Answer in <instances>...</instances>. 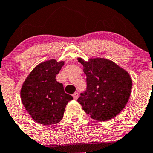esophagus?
Returning <instances> with one entry per match:
<instances>
[{
  "mask_svg": "<svg viewBox=\"0 0 153 153\" xmlns=\"http://www.w3.org/2000/svg\"><path fill=\"white\" fill-rule=\"evenodd\" d=\"M73 97H74V100H77V98H78V97H79V94L78 93H74V94H73Z\"/></svg>",
  "mask_w": 153,
  "mask_h": 153,
  "instance_id": "1",
  "label": "esophagus"
}]
</instances>
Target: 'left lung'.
I'll list each match as a JSON object with an SVG mask.
<instances>
[{
	"instance_id": "left-lung-1",
	"label": "left lung",
	"mask_w": 153,
	"mask_h": 153,
	"mask_svg": "<svg viewBox=\"0 0 153 153\" xmlns=\"http://www.w3.org/2000/svg\"><path fill=\"white\" fill-rule=\"evenodd\" d=\"M79 62L87 76V88L77 102L94 120L114 118L130 98L132 79L129 74L109 59L97 58L85 62L79 58Z\"/></svg>"
}]
</instances>
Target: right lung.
<instances>
[{"label": "right lung", "mask_w": 153, "mask_h": 153, "mask_svg": "<svg viewBox=\"0 0 153 153\" xmlns=\"http://www.w3.org/2000/svg\"><path fill=\"white\" fill-rule=\"evenodd\" d=\"M64 65L55 59L36 66L25 80L20 97L25 108L34 121L45 125L57 124L63 116L68 102L73 100L66 94L56 76Z\"/></svg>", "instance_id": "add662e5"}]
</instances>
